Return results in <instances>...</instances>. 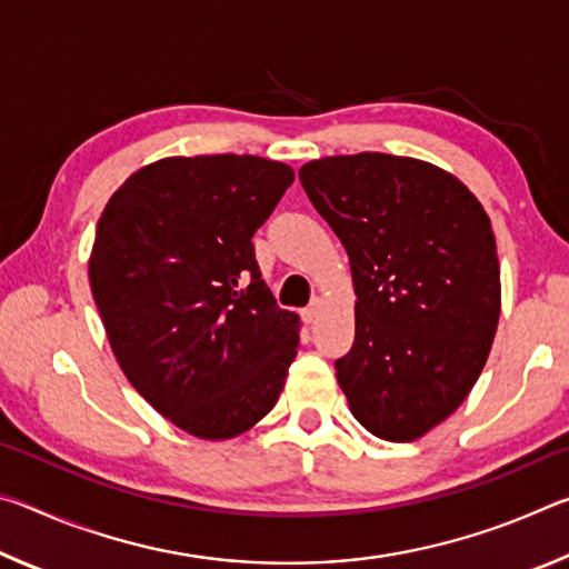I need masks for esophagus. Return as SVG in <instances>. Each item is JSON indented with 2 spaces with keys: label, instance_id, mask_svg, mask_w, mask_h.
I'll return each mask as SVG.
<instances>
[{
  "label": "esophagus",
  "instance_id": "34e87169",
  "mask_svg": "<svg viewBox=\"0 0 569 569\" xmlns=\"http://www.w3.org/2000/svg\"><path fill=\"white\" fill-rule=\"evenodd\" d=\"M319 313H321V298H313V301L308 303V306L303 308V311H301L306 323H311V321L319 319Z\"/></svg>",
  "mask_w": 569,
  "mask_h": 569
}]
</instances>
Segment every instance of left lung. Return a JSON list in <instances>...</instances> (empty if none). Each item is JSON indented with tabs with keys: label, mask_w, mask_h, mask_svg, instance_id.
Instances as JSON below:
<instances>
[{
	"label": "left lung",
	"mask_w": 569,
	"mask_h": 569,
	"mask_svg": "<svg viewBox=\"0 0 569 569\" xmlns=\"http://www.w3.org/2000/svg\"><path fill=\"white\" fill-rule=\"evenodd\" d=\"M298 180L351 261L356 336L336 359L349 409L373 437L419 439L467 399L492 349V223L455 176L413 158H323Z\"/></svg>",
	"instance_id": "8db88e82"
}]
</instances>
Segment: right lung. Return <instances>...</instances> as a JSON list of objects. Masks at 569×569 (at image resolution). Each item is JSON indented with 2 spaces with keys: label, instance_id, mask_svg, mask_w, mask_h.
I'll list each match as a JSON object with an SVG mask.
<instances>
[{
  "label": "right lung",
  "instance_id": "obj_1",
  "mask_svg": "<svg viewBox=\"0 0 569 569\" xmlns=\"http://www.w3.org/2000/svg\"><path fill=\"white\" fill-rule=\"evenodd\" d=\"M293 170L256 156L166 158L122 182L94 230L90 288L124 377L162 417L230 439L276 407L298 316L276 306L253 236Z\"/></svg>",
  "mask_w": 569,
  "mask_h": 569
}]
</instances>
